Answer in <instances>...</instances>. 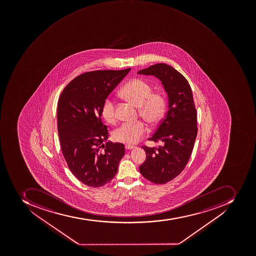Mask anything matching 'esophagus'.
Returning <instances> with one entry per match:
<instances>
[{"label":"esophagus","instance_id":"obj_1","mask_svg":"<svg viewBox=\"0 0 256 256\" xmlns=\"http://www.w3.org/2000/svg\"><path fill=\"white\" fill-rule=\"evenodd\" d=\"M135 146H132V145H125V148L128 149V150H132V149L134 148Z\"/></svg>","mask_w":256,"mask_h":256}]
</instances>
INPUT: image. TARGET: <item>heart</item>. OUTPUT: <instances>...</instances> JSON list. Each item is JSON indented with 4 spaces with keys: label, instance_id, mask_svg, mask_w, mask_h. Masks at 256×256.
I'll list each match as a JSON object with an SVG mask.
<instances>
[{
    "label": "heart",
    "instance_id": "heart-1",
    "mask_svg": "<svg viewBox=\"0 0 256 256\" xmlns=\"http://www.w3.org/2000/svg\"><path fill=\"white\" fill-rule=\"evenodd\" d=\"M124 98L139 108L140 115L150 124H156L162 119L166 110V99L160 92H152V88L141 79H134L121 88ZM102 116L110 124L116 120V104L112 98L104 100L102 108ZM147 126L142 121L124 123L113 132V138L117 142L134 144L147 132Z\"/></svg>",
    "mask_w": 256,
    "mask_h": 256
}]
</instances>
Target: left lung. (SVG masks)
<instances>
[{
	"instance_id": "1",
	"label": "left lung",
	"mask_w": 256,
	"mask_h": 256,
	"mask_svg": "<svg viewBox=\"0 0 256 256\" xmlns=\"http://www.w3.org/2000/svg\"><path fill=\"white\" fill-rule=\"evenodd\" d=\"M138 74L154 76L160 80L168 100V108L154 135L162 146H143L146 160L140 166L149 181L162 184L180 174L188 162L197 136V112L188 82L174 68L156 64L140 70Z\"/></svg>"
}]
</instances>
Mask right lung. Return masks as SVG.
Segmentation results:
<instances>
[{
    "mask_svg": "<svg viewBox=\"0 0 256 256\" xmlns=\"http://www.w3.org/2000/svg\"><path fill=\"white\" fill-rule=\"evenodd\" d=\"M130 70L82 74L60 96L58 128L62 153L72 173L87 186L99 188L110 182L124 156L123 144L107 142V126L100 116L104 100Z\"/></svg>",
    "mask_w": 256,
    "mask_h": 256,
    "instance_id": "1",
    "label": "right lung"
}]
</instances>
